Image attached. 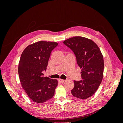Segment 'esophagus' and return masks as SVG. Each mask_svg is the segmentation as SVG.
Segmentation results:
<instances>
[{"mask_svg": "<svg viewBox=\"0 0 123 123\" xmlns=\"http://www.w3.org/2000/svg\"><path fill=\"white\" fill-rule=\"evenodd\" d=\"M58 81H59V82H60V83H64V81H65V80H62V79H59Z\"/></svg>", "mask_w": 123, "mask_h": 123, "instance_id": "1", "label": "esophagus"}]
</instances>
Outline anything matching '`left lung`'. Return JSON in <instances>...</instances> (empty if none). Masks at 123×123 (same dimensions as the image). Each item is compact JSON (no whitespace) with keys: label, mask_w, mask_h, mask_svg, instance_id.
Masks as SVG:
<instances>
[{"label":"left lung","mask_w":123,"mask_h":123,"mask_svg":"<svg viewBox=\"0 0 123 123\" xmlns=\"http://www.w3.org/2000/svg\"><path fill=\"white\" fill-rule=\"evenodd\" d=\"M64 43L75 54L77 63L81 69L80 81H74V87L71 92L74 97L87 99L97 91L103 78V55L93 41L81 36L65 40Z\"/></svg>","instance_id":"obj_1"}]
</instances>
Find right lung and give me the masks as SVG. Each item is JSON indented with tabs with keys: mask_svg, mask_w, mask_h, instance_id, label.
Listing matches in <instances>:
<instances>
[{
	"mask_svg": "<svg viewBox=\"0 0 123 123\" xmlns=\"http://www.w3.org/2000/svg\"><path fill=\"white\" fill-rule=\"evenodd\" d=\"M56 42L39 41L30 44L22 53L18 65L21 86L33 102L43 103L52 98L58 85L56 79L43 77L50 54Z\"/></svg>",
	"mask_w": 123,
	"mask_h": 123,
	"instance_id": "obj_1",
	"label": "right lung"
}]
</instances>
